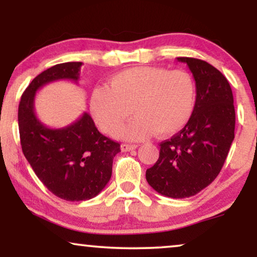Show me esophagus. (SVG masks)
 Here are the masks:
<instances>
[{"mask_svg":"<svg viewBox=\"0 0 257 257\" xmlns=\"http://www.w3.org/2000/svg\"><path fill=\"white\" fill-rule=\"evenodd\" d=\"M138 145H130V144H122L121 145V150L122 151H133L136 150Z\"/></svg>","mask_w":257,"mask_h":257,"instance_id":"34e87169","label":"esophagus"}]
</instances>
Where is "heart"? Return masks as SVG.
Returning <instances> with one entry per match:
<instances>
[{"label":"heart","instance_id":"heart-1","mask_svg":"<svg viewBox=\"0 0 257 257\" xmlns=\"http://www.w3.org/2000/svg\"><path fill=\"white\" fill-rule=\"evenodd\" d=\"M195 98L194 79L185 70L138 66L115 73L107 86L97 87L90 110L101 131L111 136L135 111L138 118L120 133L138 140L153 132L160 137L178 133L191 119Z\"/></svg>","mask_w":257,"mask_h":257}]
</instances>
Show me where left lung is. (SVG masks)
<instances>
[{"mask_svg":"<svg viewBox=\"0 0 257 257\" xmlns=\"http://www.w3.org/2000/svg\"><path fill=\"white\" fill-rule=\"evenodd\" d=\"M178 61L194 77V111L181 131L160 143L159 159L146 171V180L161 195L184 199L198 194L220 173L234 140L235 108L229 83L219 70L201 59Z\"/></svg>","mask_w":257,"mask_h":257,"instance_id":"obj_1","label":"left lung"}]
</instances>
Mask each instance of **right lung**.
Listing matches in <instances>:
<instances>
[{
	"instance_id": "obj_1",
	"label": "right lung",
	"mask_w": 257,
	"mask_h": 257,
	"mask_svg": "<svg viewBox=\"0 0 257 257\" xmlns=\"http://www.w3.org/2000/svg\"><path fill=\"white\" fill-rule=\"evenodd\" d=\"M82 62L51 66L35 77L21 98L19 128L24 157L51 193L66 201H85L103 191L111 179L120 144L98 131L86 112L65 127L51 128L37 118L35 96L57 80L78 83Z\"/></svg>"
}]
</instances>
